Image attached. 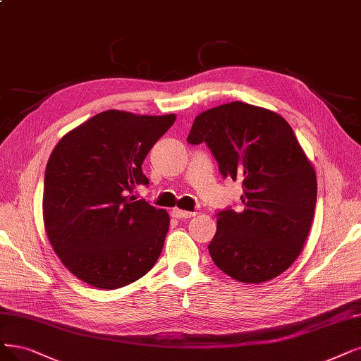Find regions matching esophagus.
Here are the masks:
<instances>
[{"label": "esophagus", "mask_w": 361, "mask_h": 361, "mask_svg": "<svg viewBox=\"0 0 361 361\" xmlns=\"http://www.w3.org/2000/svg\"><path fill=\"white\" fill-rule=\"evenodd\" d=\"M197 213L195 212H185V210H180V209H173L171 210V216L173 218L176 219H188V218H192V216H195Z\"/></svg>", "instance_id": "34e87169"}]
</instances>
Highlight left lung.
<instances>
[{
	"mask_svg": "<svg viewBox=\"0 0 361 361\" xmlns=\"http://www.w3.org/2000/svg\"><path fill=\"white\" fill-rule=\"evenodd\" d=\"M186 142L206 143L221 175L243 185L241 209L216 213L209 253L237 281L280 276L299 256L317 201V178L307 155L279 114L243 102L201 112Z\"/></svg>",
	"mask_w": 361,
	"mask_h": 361,
	"instance_id": "1",
	"label": "left lung"
}]
</instances>
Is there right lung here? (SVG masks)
Returning <instances> with one entry per match:
<instances>
[{
  "label": "right lung",
  "instance_id": "add662e5",
  "mask_svg": "<svg viewBox=\"0 0 361 361\" xmlns=\"http://www.w3.org/2000/svg\"><path fill=\"white\" fill-rule=\"evenodd\" d=\"M105 111L66 133L46 167L42 213L47 237L62 264L97 289H118L155 265L169 231L163 209L137 200L148 186L142 163L175 123Z\"/></svg>",
  "mask_w": 361,
  "mask_h": 361
}]
</instances>
